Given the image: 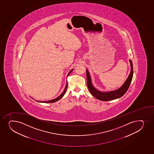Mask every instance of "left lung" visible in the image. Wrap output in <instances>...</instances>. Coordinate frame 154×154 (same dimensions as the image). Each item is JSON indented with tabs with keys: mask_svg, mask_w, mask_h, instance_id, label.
Masks as SVG:
<instances>
[{
	"mask_svg": "<svg viewBox=\"0 0 154 154\" xmlns=\"http://www.w3.org/2000/svg\"><path fill=\"white\" fill-rule=\"evenodd\" d=\"M131 63V73L129 75L128 78L126 80V82L124 84L122 85L121 88L119 89L114 91H110L107 93H102L101 91H98V90L95 88L93 86L91 83V79L89 75V73L88 69H86V79H87V86L89 89L90 93L95 98L97 99L103 101H108L116 99L118 98L122 97L125 93L127 92L128 89L129 88L130 85L131 84L132 79L133 75V68L132 61L129 60Z\"/></svg>",
	"mask_w": 154,
	"mask_h": 154,
	"instance_id": "left-lung-1",
	"label": "left lung"
}]
</instances>
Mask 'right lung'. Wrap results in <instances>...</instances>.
I'll use <instances>...</instances> for the list:
<instances>
[{
  "label": "right lung",
  "instance_id": "add662e5",
  "mask_svg": "<svg viewBox=\"0 0 154 154\" xmlns=\"http://www.w3.org/2000/svg\"><path fill=\"white\" fill-rule=\"evenodd\" d=\"M73 69L71 70L69 72V73H68V75L67 76H69V75L70 74V73H71L73 71ZM67 87H68V83H67V81H66V88H65V89H64V91H63L62 94H61L60 96H58L57 98H55L54 99L51 100H50V101H38L39 102H42V103H54L56 101H58L62 97H63V95L65 94V93H66V89H67Z\"/></svg>",
  "mask_w": 154,
  "mask_h": 154
}]
</instances>
